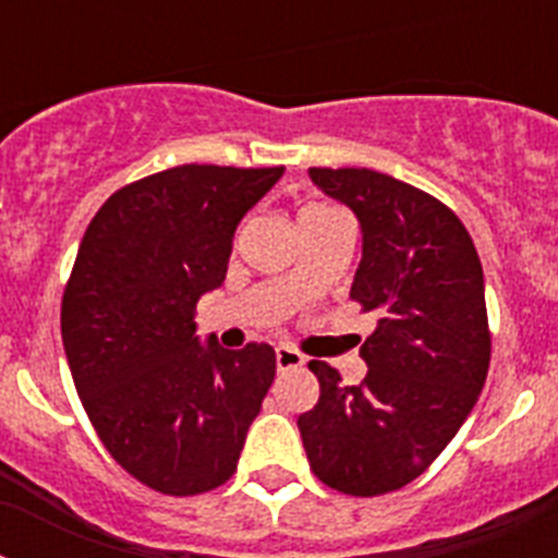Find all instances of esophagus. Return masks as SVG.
I'll list each match as a JSON object with an SVG mask.
<instances>
[{
	"label": "esophagus",
	"mask_w": 558,
	"mask_h": 558,
	"mask_svg": "<svg viewBox=\"0 0 558 558\" xmlns=\"http://www.w3.org/2000/svg\"><path fill=\"white\" fill-rule=\"evenodd\" d=\"M304 366V354L293 347H276V368L288 372V368Z\"/></svg>",
	"instance_id": "esophagus-1"
}]
</instances>
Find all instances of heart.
<instances>
[{
    "label": "heart",
    "mask_w": 558,
    "mask_h": 558,
    "mask_svg": "<svg viewBox=\"0 0 558 558\" xmlns=\"http://www.w3.org/2000/svg\"><path fill=\"white\" fill-rule=\"evenodd\" d=\"M310 209H313V206H310Z\"/></svg>",
    "instance_id": "heart-1"
}]
</instances>
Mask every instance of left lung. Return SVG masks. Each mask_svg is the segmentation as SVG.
<instances>
[{"label": "left lung", "instance_id": "8db88e82", "mask_svg": "<svg viewBox=\"0 0 558 558\" xmlns=\"http://www.w3.org/2000/svg\"><path fill=\"white\" fill-rule=\"evenodd\" d=\"M310 179L357 218L349 295L377 327L360 347L368 374L357 386L310 360L322 397L299 430L318 481L386 495L436 461L481 397L492 354L483 268L456 211L427 192L366 167H310Z\"/></svg>", "mask_w": 558, "mask_h": 558}]
</instances>
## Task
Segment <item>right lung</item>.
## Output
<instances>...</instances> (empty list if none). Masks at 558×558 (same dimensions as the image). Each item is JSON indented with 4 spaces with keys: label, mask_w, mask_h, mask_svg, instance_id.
<instances>
[{
    "label": "right lung",
    "mask_w": 558,
    "mask_h": 558,
    "mask_svg": "<svg viewBox=\"0 0 558 558\" xmlns=\"http://www.w3.org/2000/svg\"><path fill=\"white\" fill-rule=\"evenodd\" d=\"M284 167L181 165L122 186L77 248L61 335L97 436L161 495L229 481L276 374L268 343L195 335V304L226 279L236 223Z\"/></svg>",
    "instance_id": "1"
}]
</instances>
